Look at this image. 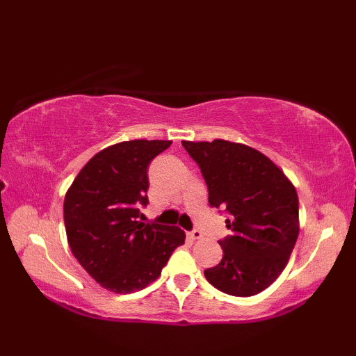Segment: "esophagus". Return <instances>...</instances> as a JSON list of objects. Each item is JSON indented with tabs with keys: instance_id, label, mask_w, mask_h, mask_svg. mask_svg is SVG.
I'll use <instances>...</instances> for the list:
<instances>
[{
	"instance_id": "esophagus-1",
	"label": "esophagus",
	"mask_w": 356,
	"mask_h": 356,
	"mask_svg": "<svg viewBox=\"0 0 356 356\" xmlns=\"http://www.w3.org/2000/svg\"><path fill=\"white\" fill-rule=\"evenodd\" d=\"M188 236H190V238H193V240H199V238H202L203 236H202V232L199 231V229H193V231H190L188 232Z\"/></svg>"
}]
</instances>
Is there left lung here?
<instances>
[{"label":"left lung","instance_id":"1","mask_svg":"<svg viewBox=\"0 0 356 356\" xmlns=\"http://www.w3.org/2000/svg\"><path fill=\"white\" fill-rule=\"evenodd\" d=\"M199 165L211 207L223 208L229 236L218 240L222 261L208 282L234 297H251L282 274L298 237V195L283 171L260 151L216 139L182 142Z\"/></svg>","mask_w":356,"mask_h":356}]
</instances>
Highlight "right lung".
Instances as JSON below:
<instances>
[{
  "mask_svg": "<svg viewBox=\"0 0 356 356\" xmlns=\"http://www.w3.org/2000/svg\"><path fill=\"white\" fill-rule=\"evenodd\" d=\"M171 140L120 142L99 151L79 171L64 199L73 255L92 278L116 293L140 291L161 275L185 243L179 226L143 223L148 165Z\"/></svg>",
  "mask_w": 356,
  "mask_h": 356,
  "instance_id": "1",
  "label": "right lung"
}]
</instances>
